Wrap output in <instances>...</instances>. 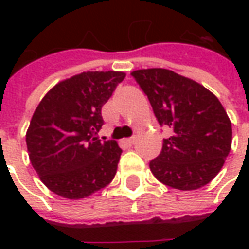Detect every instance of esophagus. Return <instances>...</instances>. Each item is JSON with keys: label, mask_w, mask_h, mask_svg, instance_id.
Returning <instances> with one entry per match:
<instances>
[{"label": "esophagus", "mask_w": 249, "mask_h": 249, "mask_svg": "<svg viewBox=\"0 0 249 249\" xmlns=\"http://www.w3.org/2000/svg\"><path fill=\"white\" fill-rule=\"evenodd\" d=\"M124 144H126L128 146H132L135 144V137H129V139H124Z\"/></svg>", "instance_id": "1"}]
</instances>
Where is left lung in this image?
Returning a JSON list of instances; mask_svg holds the SVG:
<instances>
[{"label":"left lung","instance_id":"left-lung-1","mask_svg":"<svg viewBox=\"0 0 249 249\" xmlns=\"http://www.w3.org/2000/svg\"><path fill=\"white\" fill-rule=\"evenodd\" d=\"M130 74L148 96L159 124L173 130L164 139L160 155L149 162L155 178L180 191L207 185L223 168L232 144V125L219 98L168 69Z\"/></svg>","mask_w":249,"mask_h":249}]
</instances>
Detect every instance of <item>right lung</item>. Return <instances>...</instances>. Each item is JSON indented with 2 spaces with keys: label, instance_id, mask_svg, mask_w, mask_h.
<instances>
[{
  "label": "right lung",
  "instance_id": "add662e5",
  "mask_svg": "<svg viewBox=\"0 0 249 249\" xmlns=\"http://www.w3.org/2000/svg\"><path fill=\"white\" fill-rule=\"evenodd\" d=\"M125 78L123 71H84L46 93L26 132L29 159L41 181L58 196L88 197L113 180L121 148L101 141V108Z\"/></svg>",
  "mask_w": 249,
  "mask_h": 249
}]
</instances>
